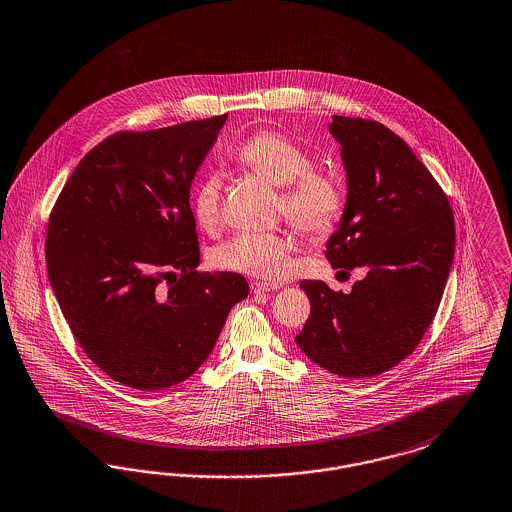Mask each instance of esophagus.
I'll return each instance as SVG.
<instances>
[{
  "label": "esophagus",
  "mask_w": 512,
  "mask_h": 512,
  "mask_svg": "<svg viewBox=\"0 0 512 512\" xmlns=\"http://www.w3.org/2000/svg\"><path fill=\"white\" fill-rule=\"evenodd\" d=\"M280 289V284H266V282H253L251 291L253 293H268V291H276Z\"/></svg>",
  "instance_id": "obj_1"
}]
</instances>
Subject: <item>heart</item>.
<instances>
[{
	"mask_svg": "<svg viewBox=\"0 0 512 512\" xmlns=\"http://www.w3.org/2000/svg\"><path fill=\"white\" fill-rule=\"evenodd\" d=\"M236 160L268 183L284 188L280 211L301 232L324 236L339 221L345 205L341 175L329 167H314L312 156L303 144L280 131L265 129L238 146ZM192 215L196 225L207 232L221 226L223 179L219 173H209L196 188ZM293 246L286 232H240L217 247L213 261L226 270L280 280L289 272Z\"/></svg>",
	"mask_w": 512,
	"mask_h": 512,
	"instance_id": "obj_1",
	"label": "heart"
}]
</instances>
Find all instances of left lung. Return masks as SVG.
<instances>
[{"label":"left lung","mask_w":512,"mask_h":512,"mask_svg":"<svg viewBox=\"0 0 512 512\" xmlns=\"http://www.w3.org/2000/svg\"><path fill=\"white\" fill-rule=\"evenodd\" d=\"M347 204L326 246L333 268H366L350 293L303 280L310 316L295 337L320 368L364 379L400 364L438 310L455 253L450 202L389 127L333 116Z\"/></svg>","instance_id":"8db88e82"}]
</instances>
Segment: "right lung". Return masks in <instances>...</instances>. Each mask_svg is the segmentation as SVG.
I'll use <instances>...</instances> for the list:
<instances>
[{
  "mask_svg": "<svg viewBox=\"0 0 512 512\" xmlns=\"http://www.w3.org/2000/svg\"><path fill=\"white\" fill-rule=\"evenodd\" d=\"M226 118L104 139L51 211L45 261L62 314L89 360L125 387L188 379L249 293L242 274L196 270L190 184Z\"/></svg>",
  "mask_w": 512,
  "mask_h": 512,
  "instance_id": "add662e5",
  "label": "right lung"
}]
</instances>
